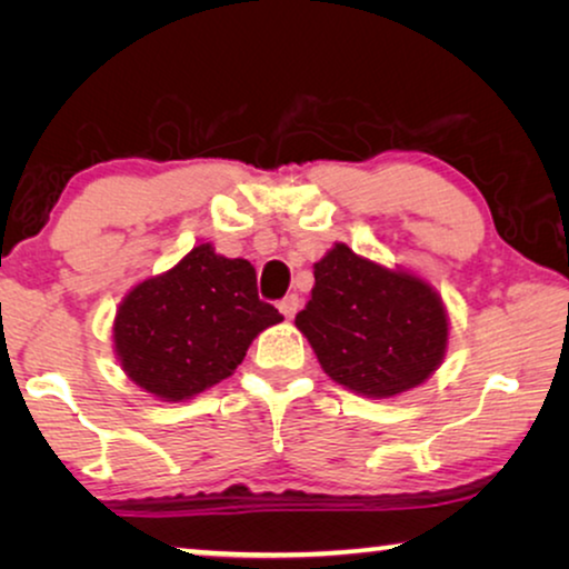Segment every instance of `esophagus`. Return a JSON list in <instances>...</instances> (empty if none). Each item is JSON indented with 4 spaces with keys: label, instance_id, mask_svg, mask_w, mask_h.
Masks as SVG:
<instances>
[{
    "label": "esophagus",
    "instance_id": "obj_1",
    "mask_svg": "<svg viewBox=\"0 0 569 569\" xmlns=\"http://www.w3.org/2000/svg\"><path fill=\"white\" fill-rule=\"evenodd\" d=\"M298 310H300V298H298V295H287V298L279 302V313H282L287 321H292Z\"/></svg>",
    "mask_w": 569,
    "mask_h": 569
}]
</instances>
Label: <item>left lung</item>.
<instances>
[{"mask_svg": "<svg viewBox=\"0 0 569 569\" xmlns=\"http://www.w3.org/2000/svg\"><path fill=\"white\" fill-rule=\"evenodd\" d=\"M313 277L295 326L333 383L365 399H393L446 360L450 316L425 277L365 259L347 243H333Z\"/></svg>", "mask_w": 569, "mask_h": 569, "instance_id": "obj_1", "label": "left lung"}]
</instances>
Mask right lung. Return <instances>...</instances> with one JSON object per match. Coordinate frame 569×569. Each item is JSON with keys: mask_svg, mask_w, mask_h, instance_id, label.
Listing matches in <instances>:
<instances>
[{"mask_svg": "<svg viewBox=\"0 0 569 569\" xmlns=\"http://www.w3.org/2000/svg\"><path fill=\"white\" fill-rule=\"evenodd\" d=\"M279 321V310L259 300L251 261L199 243L123 295L111 326L113 355L144 393L189 401L230 378L251 341Z\"/></svg>", "mask_w": 569, "mask_h": 569, "instance_id": "right-lung-1", "label": "right lung"}]
</instances>
